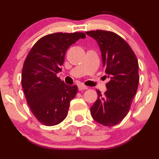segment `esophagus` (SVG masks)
Here are the masks:
<instances>
[{"label": "esophagus", "instance_id": "esophagus-1", "mask_svg": "<svg viewBox=\"0 0 159 159\" xmlns=\"http://www.w3.org/2000/svg\"><path fill=\"white\" fill-rule=\"evenodd\" d=\"M78 90H87V89H88V87H87V86H85L84 84H78Z\"/></svg>", "mask_w": 159, "mask_h": 159}]
</instances>
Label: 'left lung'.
<instances>
[{
	"label": "left lung",
	"mask_w": 159,
	"mask_h": 159,
	"mask_svg": "<svg viewBox=\"0 0 159 159\" xmlns=\"http://www.w3.org/2000/svg\"><path fill=\"white\" fill-rule=\"evenodd\" d=\"M86 34L97 41L105 73L110 78L105 96L96 90L98 98L90 107L91 115L101 125L113 126L128 114L138 90V59L127 42L114 32L97 30Z\"/></svg>",
	"instance_id": "1"
}]
</instances>
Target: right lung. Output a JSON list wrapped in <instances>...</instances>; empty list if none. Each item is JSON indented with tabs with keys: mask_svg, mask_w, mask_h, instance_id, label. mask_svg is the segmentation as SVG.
I'll use <instances>...</instances> for the list:
<instances>
[{
	"mask_svg": "<svg viewBox=\"0 0 159 159\" xmlns=\"http://www.w3.org/2000/svg\"><path fill=\"white\" fill-rule=\"evenodd\" d=\"M85 37L82 32L48 34L36 42L25 59L21 74L25 98L36 120L45 125H57L66 117L78 87L66 85L57 73L69 47Z\"/></svg>",
	"mask_w": 159,
	"mask_h": 159,
	"instance_id": "1",
	"label": "right lung"
}]
</instances>
